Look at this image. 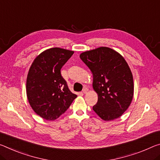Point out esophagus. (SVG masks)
Returning <instances> with one entry per match:
<instances>
[{
	"label": "esophagus",
	"instance_id": "obj_1",
	"mask_svg": "<svg viewBox=\"0 0 160 160\" xmlns=\"http://www.w3.org/2000/svg\"><path fill=\"white\" fill-rule=\"evenodd\" d=\"M88 92V88H84V89H83V90H82V92L84 94H86Z\"/></svg>",
	"mask_w": 160,
	"mask_h": 160
}]
</instances>
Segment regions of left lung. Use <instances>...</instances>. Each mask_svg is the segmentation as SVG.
I'll return each instance as SVG.
<instances>
[{
    "instance_id": "1",
    "label": "left lung",
    "mask_w": 160,
    "mask_h": 160,
    "mask_svg": "<svg viewBox=\"0 0 160 160\" xmlns=\"http://www.w3.org/2000/svg\"><path fill=\"white\" fill-rule=\"evenodd\" d=\"M93 75L92 87L98 95L93 110L103 120L117 119L132 100L133 77L122 55L107 47L89 50L80 55Z\"/></svg>"
}]
</instances>
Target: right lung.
<instances>
[{"instance_id":"add662e5","label":"right lung","mask_w":160,"mask_h":160,"mask_svg":"<svg viewBox=\"0 0 160 160\" xmlns=\"http://www.w3.org/2000/svg\"><path fill=\"white\" fill-rule=\"evenodd\" d=\"M73 53L60 48H50L36 57L30 68L26 81L28 100L34 112L45 120L59 118L77 98L60 72Z\"/></svg>"}]
</instances>
